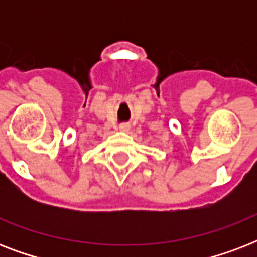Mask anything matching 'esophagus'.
Listing matches in <instances>:
<instances>
[{"mask_svg": "<svg viewBox=\"0 0 257 257\" xmlns=\"http://www.w3.org/2000/svg\"><path fill=\"white\" fill-rule=\"evenodd\" d=\"M118 129H120L121 132H128V131H129V124H120Z\"/></svg>", "mask_w": 257, "mask_h": 257, "instance_id": "obj_1", "label": "esophagus"}]
</instances>
